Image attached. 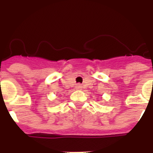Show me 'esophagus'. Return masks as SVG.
<instances>
[{"instance_id":"1","label":"esophagus","mask_w":153,"mask_h":153,"mask_svg":"<svg viewBox=\"0 0 153 153\" xmlns=\"http://www.w3.org/2000/svg\"><path fill=\"white\" fill-rule=\"evenodd\" d=\"M82 87H83V86H81L80 84L76 85V90H81V89H82Z\"/></svg>"}]
</instances>
